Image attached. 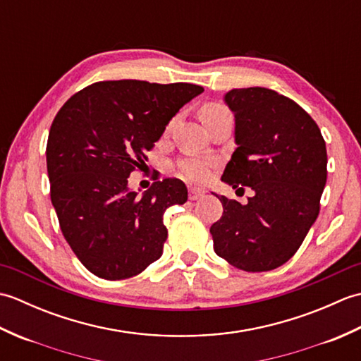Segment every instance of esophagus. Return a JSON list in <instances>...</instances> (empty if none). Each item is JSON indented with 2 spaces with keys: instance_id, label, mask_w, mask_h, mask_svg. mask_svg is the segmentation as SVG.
<instances>
[{
  "instance_id": "esophagus-1",
  "label": "esophagus",
  "mask_w": 361,
  "mask_h": 361,
  "mask_svg": "<svg viewBox=\"0 0 361 361\" xmlns=\"http://www.w3.org/2000/svg\"><path fill=\"white\" fill-rule=\"evenodd\" d=\"M204 195V189H198V188H189V200H198Z\"/></svg>"
}]
</instances>
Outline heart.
Here are the masks:
<instances>
[{
	"mask_svg": "<svg viewBox=\"0 0 361 361\" xmlns=\"http://www.w3.org/2000/svg\"><path fill=\"white\" fill-rule=\"evenodd\" d=\"M221 114H229L225 105L219 102H211L203 105L200 111V116L203 124L214 118L221 116ZM172 126V122L169 127ZM216 167V159L206 158L202 155H186L176 161V171L183 176V178L192 183H203L211 176L212 169Z\"/></svg>",
	"mask_w": 361,
	"mask_h": 361,
	"instance_id": "b5f03b06",
	"label": "heart"
}]
</instances>
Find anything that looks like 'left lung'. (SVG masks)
I'll use <instances>...</instances> for the list:
<instances>
[{
    "label": "left lung",
    "instance_id": "8db88e82",
    "mask_svg": "<svg viewBox=\"0 0 361 361\" xmlns=\"http://www.w3.org/2000/svg\"><path fill=\"white\" fill-rule=\"evenodd\" d=\"M235 118V142L221 180L247 204L220 197L224 214L211 226L214 250L243 271H270L301 247L319 214L327 152L317 122L295 101L262 87L225 96Z\"/></svg>",
    "mask_w": 361,
    "mask_h": 361
}]
</instances>
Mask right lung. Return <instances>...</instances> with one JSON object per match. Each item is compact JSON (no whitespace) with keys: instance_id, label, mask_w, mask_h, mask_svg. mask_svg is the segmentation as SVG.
<instances>
[{"instance_id":"add662e5","label":"right lung","mask_w":361,"mask_h":361,"mask_svg":"<svg viewBox=\"0 0 361 361\" xmlns=\"http://www.w3.org/2000/svg\"><path fill=\"white\" fill-rule=\"evenodd\" d=\"M202 91L183 82L104 80L73 94L54 118L46 145L51 202L68 245L99 278H132L163 255L164 212L186 203L185 183L164 178L137 197L127 178Z\"/></svg>"}]
</instances>
